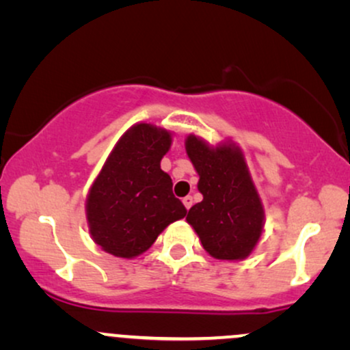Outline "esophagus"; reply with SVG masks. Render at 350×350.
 Segmentation results:
<instances>
[{"mask_svg":"<svg viewBox=\"0 0 350 350\" xmlns=\"http://www.w3.org/2000/svg\"><path fill=\"white\" fill-rule=\"evenodd\" d=\"M183 204H184V207H186V208H191V206H192V196H186V198L183 199Z\"/></svg>","mask_w":350,"mask_h":350,"instance_id":"34e87169","label":"esophagus"}]
</instances>
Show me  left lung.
I'll return each instance as SVG.
<instances>
[{"mask_svg": "<svg viewBox=\"0 0 350 350\" xmlns=\"http://www.w3.org/2000/svg\"><path fill=\"white\" fill-rule=\"evenodd\" d=\"M186 151L204 196L189 208L186 220L208 255L247 258L262 235L265 212L242 151L232 143L212 148L194 135L187 136Z\"/></svg>", "mask_w": 350, "mask_h": 350, "instance_id": "obj_1", "label": "left lung"}]
</instances>
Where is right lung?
I'll return each mask as SVG.
<instances>
[{"label": "right lung", "mask_w": 350, "mask_h": 350, "mask_svg": "<svg viewBox=\"0 0 350 350\" xmlns=\"http://www.w3.org/2000/svg\"><path fill=\"white\" fill-rule=\"evenodd\" d=\"M171 133L138 123L107 158L87 198V222L95 243L122 258L142 255L170 224L186 217L161 170Z\"/></svg>", "instance_id": "obj_1"}]
</instances>
